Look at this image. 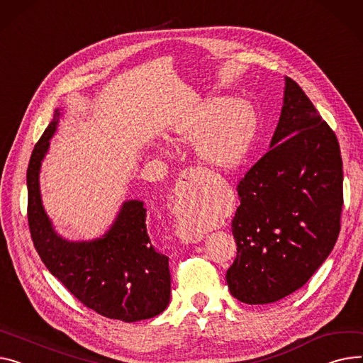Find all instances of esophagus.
<instances>
[{"mask_svg":"<svg viewBox=\"0 0 363 363\" xmlns=\"http://www.w3.org/2000/svg\"><path fill=\"white\" fill-rule=\"evenodd\" d=\"M203 181H204V172L200 167H188L185 171H182L175 189L177 203L174 204V211L177 214L184 211V210H179V206L184 200L192 201L196 197H199ZM178 236L184 244H197L204 238L201 232H191L186 228H179Z\"/></svg>","mask_w":363,"mask_h":363,"instance_id":"34e87169","label":"esophagus"}]
</instances>
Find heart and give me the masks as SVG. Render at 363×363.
Returning a JSON list of instances; mask_svg holds the SVG:
<instances>
[{
    "instance_id": "heart-1",
    "label": "heart",
    "mask_w": 363,
    "mask_h": 363,
    "mask_svg": "<svg viewBox=\"0 0 363 363\" xmlns=\"http://www.w3.org/2000/svg\"><path fill=\"white\" fill-rule=\"evenodd\" d=\"M255 128L252 111L228 98H211L185 115L177 125L179 140L194 143L201 159L217 167L240 163L251 146ZM199 229V225H194Z\"/></svg>"
}]
</instances>
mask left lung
Instances as JSON below:
<instances>
[{
    "instance_id": "left-lung-1",
    "label": "left lung",
    "mask_w": 363,
    "mask_h": 363,
    "mask_svg": "<svg viewBox=\"0 0 363 363\" xmlns=\"http://www.w3.org/2000/svg\"><path fill=\"white\" fill-rule=\"evenodd\" d=\"M270 150L238 184L236 258L226 273L238 301L276 302L302 287L340 233L343 162L334 131L286 77Z\"/></svg>"
}]
</instances>
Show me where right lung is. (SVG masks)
Wrapping results in <instances>:
<instances>
[{"label":"right lung","instance_id":"add662e5","mask_svg":"<svg viewBox=\"0 0 363 363\" xmlns=\"http://www.w3.org/2000/svg\"><path fill=\"white\" fill-rule=\"evenodd\" d=\"M58 115L36 143L28 167V222L33 245L46 269L84 306L125 323L153 318L169 303L171 273L169 258L156 250L147 232L144 204L124 203L112 228L90 242H68L58 236L42 207L39 169Z\"/></svg>","mask_w":363,"mask_h":363}]
</instances>
